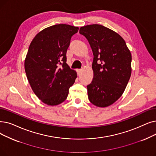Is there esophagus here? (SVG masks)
<instances>
[{"mask_svg": "<svg viewBox=\"0 0 156 156\" xmlns=\"http://www.w3.org/2000/svg\"><path fill=\"white\" fill-rule=\"evenodd\" d=\"M76 71H77L78 75H80V73H81V72H82V69H77V70H76Z\"/></svg>", "mask_w": 156, "mask_h": 156, "instance_id": "1", "label": "esophagus"}]
</instances>
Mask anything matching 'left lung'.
I'll list each match as a JSON object with an SVG mask.
<instances>
[{"mask_svg": "<svg viewBox=\"0 0 156 156\" xmlns=\"http://www.w3.org/2000/svg\"><path fill=\"white\" fill-rule=\"evenodd\" d=\"M92 48L94 78L87 86L90 102L107 107L122 95L131 74V54L124 39L105 27L93 24L82 27Z\"/></svg>", "mask_w": 156, "mask_h": 156, "instance_id": "1", "label": "left lung"}]
</instances>
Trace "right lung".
Wrapping results in <instances>:
<instances>
[{
	"label": "right lung",
	"instance_id": "obj_1",
	"mask_svg": "<svg viewBox=\"0 0 156 156\" xmlns=\"http://www.w3.org/2000/svg\"><path fill=\"white\" fill-rule=\"evenodd\" d=\"M79 28L55 25L39 32L29 46L25 70L33 92L44 103L58 105L66 99L77 77L66 63L71 37Z\"/></svg>",
	"mask_w": 156,
	"mask_h": 156
}]
</instances>
